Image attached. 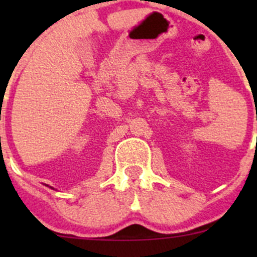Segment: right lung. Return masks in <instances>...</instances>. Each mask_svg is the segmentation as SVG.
I'll use <instances>...</instances> for the list:
<instances>
[{"label": "right lung", "mask_w": 257, "mask_h": 257, "mask_svg": "<svg viewBox=\"0 0 257 257\" xmlns=\"http://www.w3.org/2000/svg\"><path fill=\"white\" fill-rule=\"evenodd\" d=\"M43 185H46V186H48V188H51V189H53V190H54V188H53V186H49V185H48V184H43Z\"/></svg>", "instance_id": "1"}]
</instances>
